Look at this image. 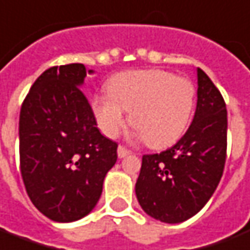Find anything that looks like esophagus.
<instances>
[{"label":"esophagus","instance_id":"1","mask_svg":"<svg viewBox=\"0 0 250 250\" xmlns=\"http://www.w3.org/2000/svg\"><path fill=\"white\" fill-rule=\"evenodd\" d=\"M128 154H130V150L128 149H125L123 146H119V147H118V157H119V158H125V155Z\"/></svg>","mask_w":250,"mask_h":250}]
</instances>
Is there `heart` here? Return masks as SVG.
<instances>
[{"instance_id":"b5f03b06","label":"heart","mask_w":250,"mask_h":250,"mask_svg":"<svg viewBox=\"0 0 250 250\" xmlns=\"http://www.w3.org/2000/svg\"><path fill=\"white\" fill-rule=\"evenodd\" d=\"M108 96H96L92 111L100 130L118 137L125 125V112L135 135L153 149L176 142L189 123L195 107V86L186 77L161 69L127 70L107 83Z\"/></svg>"}]
</instances>
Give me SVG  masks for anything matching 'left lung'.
Masks as SVG:
<instances>
[{"label":"left lung","mask_w":250,"mask_h":250,"mask_svg":"<svg viewBox=\"0 0 250 250\" xmlns=\"http://www.w3.org/2000/svg\"><path fill=\"white\" fill-rule=\"evenodd\" d=\"M198 103L189 128L160 154L142 157L135 193L142 210L165 223L198 214L221 181L226 161L228 111L221 92L202 69Z\"/></svg>","instance_id":"1"}]
</instances>
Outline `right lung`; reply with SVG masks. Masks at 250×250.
I'll list each match as a JSON object with an SVG mask.
<instances>
[{
	"label": "right lung",
	"mask_w": 250,
	"mask_h": 250,
	"mask_svg": "<svg viewBox=\"0 0 250 250\" xmlns=\"http://www.w3.org/2000/svg\"><path fill=\"white\" fill-rule=\"evenodd\" d=\"M83 63L54 66L36 80L19 123L24 186L38 210L55 222H74L96 207L118 143L101 135L81 90Z\"/></svg>",
	"instance_id": "right-lung-1"
}]
</instances>
